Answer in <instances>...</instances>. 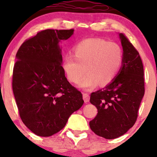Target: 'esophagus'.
<instances>
[{
  "instance_id": "34e87169",
  "label": "esophagus",
  "mask_w": 157,
  "mask_h": 157,
  "mask_svg": "<svg viewBox=\"0 0 157 157\" xmlns=\"http://www.w3.org/2000/svg\"><path fill=\"white\" fill-rule=\"evenodd\" d=\"M82 98H83V100L85 102H89L90 100V96L88 93H83L82 94Z\"/></svg>"
}]
</instances>
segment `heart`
Wrapping results in <instances>:
<instances>
[{
    "instance_id": "obj_1",
    "label": "heart",
    "mask_w": 157,
    "mask_h": 157,
    "mask_svg": "<svg viewBox=\"0 0 157 157\" xmlns=\"http://www.w3.org/2000/svg\"><path fill=\"white\" fill-rule=\"evenodd\" d=\"M73 55L64 57L63 69L68 80L75 84L80 82L86 71L80 84L85 90L111 83L120 71L123 58L118 44L100 38L80 41L74 48Z\"/></svg>"
}]
</instances>
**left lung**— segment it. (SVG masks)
<instances>
[{"label": "left lung", "mask_w": 157, "mask_h": 157, "mask_svg": "<svg viewBox=\"0 0 157 157\" xmlns=\"http://www.w3.org/2000/svg\"><path fill=\"white\" fill-rule=\"evenodd\" d=\"M120 37L123 58L117 76L90 97V102L98 111L89 122L90 128L94 134L107 140L122 136L134 125L145 94L143 64L140 54L124 34L120 33Z\"/></svg>", "instance_id": "left-lung-1"}]
</instances>
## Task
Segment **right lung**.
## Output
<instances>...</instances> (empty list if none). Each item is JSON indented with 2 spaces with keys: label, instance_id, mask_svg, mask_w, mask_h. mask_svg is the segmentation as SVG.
<instances>
[{
  "label": "right lung",
  "instance_id": "1",
  "mask_svg": "<svg viewBox=\"0 0 157 157\" xmlns=\"http://www.w3.org/2000/svg\"><path fill=\"white\" fill-rule=\"evenodd\" d=\"M74 29H46L26 40L16 54L12 90L25 125L40 136H50L66 125L83 104L82 95L69 83L62 67L59 42Z\"/></svg>",
  "mask_w": 157,
  "mask_h": 157
}]
</instances>
